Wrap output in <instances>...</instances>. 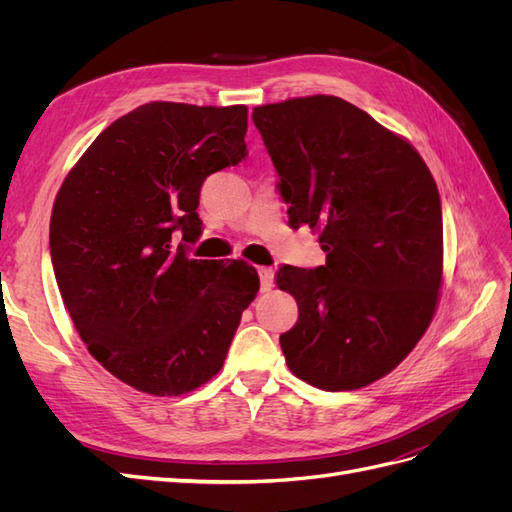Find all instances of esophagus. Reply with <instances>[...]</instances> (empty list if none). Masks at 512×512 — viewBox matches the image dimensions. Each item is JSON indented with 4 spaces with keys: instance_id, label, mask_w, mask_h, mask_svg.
<instances>
[{
    "instance_id": "esophagus-1",
    "label": "esophagus",
    "mask_w": 512,
    "mask_h": 512,
    "mask_svg": "<svg viewBox=\"0 0 512 512\" xmlns=\"http://www.w3.org/2000/svg\"><path fill=\"white\" fill-rule=\"evenodd\" d=\"M258 277H260V290L262 292H267V290L273 288V271L269 267H260Z\"/></svg>"
}]
</instances>
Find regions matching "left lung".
I'll return each instance as SVG.
<instances>
[{"mask_svg":"<svg viewBox=\"0 0 512 512\" xmlns=\"http://www.w3.org/2000/svg\"><path fill=\"white\" fill-rule=\"evenodd\" d=\"M290 228L320 230L327 262L284 265L277 286L299 305L280 335L294 376L354 391L393 371L436 314L442 207L427 164L395 132L335 96L256 106Z\"/></svg>","mask_w":512,"mask_h":512,"instance_id":"left-lung-1","label":"left lung"}]
</instances>
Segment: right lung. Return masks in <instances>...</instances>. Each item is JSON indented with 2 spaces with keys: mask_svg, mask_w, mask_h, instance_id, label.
<instances>
[{
  "mask_svg": "<svg viewBox=\"0 0 512 512\" xmlns=\"http://www.w3.org/2000/svg\"><path fill=\"white\" fill-rule=\"evenodd\" d=\"M247 106L149 102L113 121L57 192L51 260L91 356L132 389L177 397L224 365L260 288L243 260H194L205 179L247 156Z\"/></svg>",
  "mask_w": 512,
  "mask_h": 512,
  "instance_id": "right-lung-1",
  "label": "right lung"
}]
</instances>
